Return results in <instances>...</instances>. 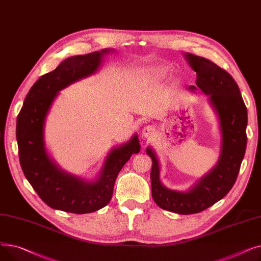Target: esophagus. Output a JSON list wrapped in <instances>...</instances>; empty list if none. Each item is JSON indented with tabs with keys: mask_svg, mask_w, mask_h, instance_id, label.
Here are the masks:
<instances>
[{
	"mask_svg": "<svg viewBox=\"0 0 261 261\" xmlns=\"http://www.w3.org/2000/svg\"><path fill=\"white\" fill-rule=\"evenodd\" d=\"M154 133H155V128L153 126H151V125H148V126L144 127L143 130H142V135L144 136L145 139L152 138V136L154 135Z\"/></svg>",
	"mask_w": 261,
	"mask_h": 261,
	"instance_id": "esophagus-1",
	"label": "esophagus"
}]
</instances>
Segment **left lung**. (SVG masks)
I'll use <instances>...</instances> for the list:
<instances>
[{
    "mask_svg": "<svg viewBox=\"0 0 261 261\" xmlns=\"http://www.w3.org/2000/svg\"><path fill=\"white\" fill-rule=\"evenodd\" d=\"M185 59L197 73L196 87L208 95L210 102L219 116L222 135L220 158L217 165L187 191L166 188L160 180L159 160L151 148L147 154L152 159L151 177L152 198L165 211L180 215L203 212L224 198L234 186L246 148L248 111L238 85L225 70L211 60L186 53Z\"/></svg>",
    "mask_w": 261,
    "mask_h": 261,
    "instance_id": "left-lung-1",
    "label": "left lung"
}]
</instances>
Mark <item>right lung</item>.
Masks as SVG:
<instances>
[{
	"instance_id": "obj_1",
	"label": "right lung",
	"mask_w": 261,
	"mask_h": 261,
	"mask_svg": "<svg viewBox=\"0 0 261 261\" xmlns=\"http://www.w3.org/2000/svg\"><path fill=\"white\" fill-rule=\"evenodd\" d=\"M105 48L66 58L53 72L41 76L26 95L17 118L19 159L24 175L49 207L73 214L98 211L110 202L114 183L123 165L141 150L138 135L107 156L97 179L89 182L61 170L48 156L44 144V123L59 91L94 74L102 63Z\"/></svg>"
}]
</instances>
